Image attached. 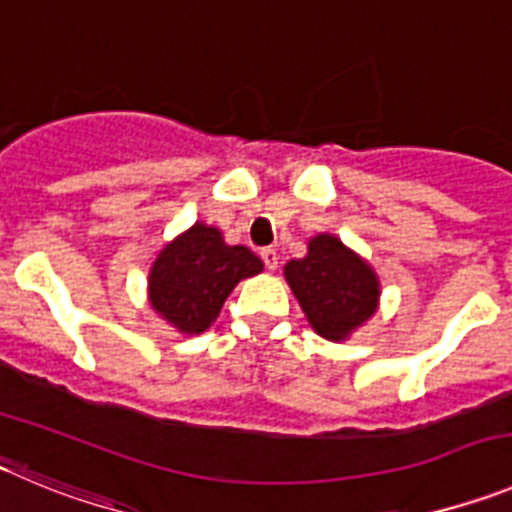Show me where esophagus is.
I'll return each mask as SVG.
<instances>
[{
    "label": "esophagus",
    "mask_w": 512,
    "mask_h": 512,
    "mask_svg": "<svg viewBox=\"0 0 512 512\" xmlns=\"http://www.w3.org/2000/svg\"><path fill=\"white\" fill-rule=\"evenodd\" d=\"M261 261L266 264V269L276 271V266H279V253H276L274 248H264V251H261Z\"/></svg>",
    "instance_id": "1"
}]
</instances>
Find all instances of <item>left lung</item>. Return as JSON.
Masks as SVG:
<instances>
[{
	"label": "left lung",
	"instance_id": "left-lung-1",
	"mask_svg": "<svg viewBox=\"0 0 512 512\" xmlns=\"http://www.w3.org/2000/svg\"><path fill=\"white\" fill-rule=\"evenodd\" d=\"M284 279L312 330L330 342L348 340L381 304L373 266L332 233L309 238L307 256L289 261Z\"/></svg>",
	"mask_w": 512,
	"mask_h": 512
}]
</instances>
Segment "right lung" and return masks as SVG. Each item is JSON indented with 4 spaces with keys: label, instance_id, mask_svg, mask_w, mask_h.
<instances>
[{
    "label": "right lung",
    "instance_id": "add662e5",
    "mask_svg": "<svg viewBox=\"0 0 512 512\" xmlns=\"http://www.w3.org/2000/svg\"><path fill=\"white\" fill-rule=\"evenodd\" d=\"M264 271L251 248L228 246L215 225L198 220L159 248L149 266L147 297L154 312L182 335H200L218 320L238 281Z\"/></svg>",
    "mask_w": 512,
    "mask_h": 512
}]
</instances>
